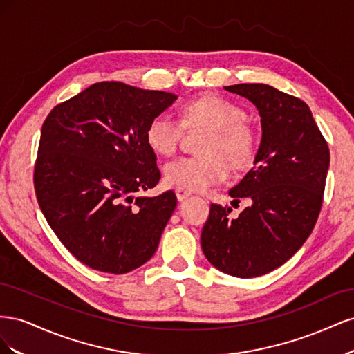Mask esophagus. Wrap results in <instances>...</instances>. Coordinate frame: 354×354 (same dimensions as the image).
Returning <instances> with one entry per match:
<instances>
[{
  "instance_id": "1",
  "label": "esophagus",
  "mask_w": 354,
  "mask_h": 354,
  "mask_svg": "<svg viewBox=\"0 0 354 354\" xmlns=\"http://www.w3.org/2000/svg\"><path fill=\"white\" fill-rule=\"evenodd\" d=\"M176 196H177L178 201H185V199L190 198L192 194H190L189 190H186V189H183V187H176Z\"/></svg>"
}]
</instances>
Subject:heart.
Segmentation results:
<instances>
[{
  "mask_svg": "<svg viewBox=\"0 0 354 354\" xmlns=\"http://www.w3.org/2000/svg\"><path fill=\"white\" fill-rule=\"evenodd\" d=\"M245 111L218 94H205L187 102L181 120L171 112H159L146 128V142L159 156H171L183 138L185 130L211 128L199 156H181L165 165L169 185L202 192L229 178L230 167L243 169L257 153V136L245 121Z\"/></svg>",
  "mask_w": 354,
  "mask_h": 354,
  "instance_id": "1",
  "label": "heart"
}]
</instances>
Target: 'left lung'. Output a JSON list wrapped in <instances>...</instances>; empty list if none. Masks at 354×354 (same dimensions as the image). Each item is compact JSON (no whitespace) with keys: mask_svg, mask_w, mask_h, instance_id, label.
I'll use <instances>...</instances> for the list:
<instances>
[{"mask_svg":"<svg viewBox=\"0 0 354 354\" xmlns=\"http://www.w3.org/2000/svg\"><path fill=\"white\" fill-rule=\"evenodd\" d=\"M255 104L261 143L254 167L229 190L250 198L238 218L211 203L201 245L207 260L230 276L257 277L286 263L312 233L322 208L329 147L308 106L266 84L224 87Z\"/></svg>","mask_w":354,"mask_h":354,"instance_id":"8db88e82","label":"left lung"}]
</instances>
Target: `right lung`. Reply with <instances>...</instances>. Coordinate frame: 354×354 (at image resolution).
<instances>
[{"label":"right lung","mask_w":354,"mask_h":354,"mask_svg":"<svg viewBox=\"0 0 354 354\" xmlns=\"http://www.w3.org/2000/svg\"><path fill=\"white\" fill-rule=\"evenodd\" d=\"M176 99L103 81L57 104L42 124L34 171L39 208L66 250L94 270L128 273L158 248L177 198L173 190L136 194L159 183L146 128Z\"/></svg>","instance_id":"add662e5"}]
</instances>
